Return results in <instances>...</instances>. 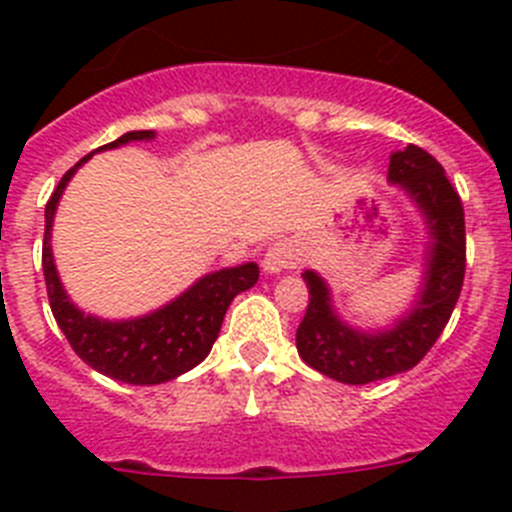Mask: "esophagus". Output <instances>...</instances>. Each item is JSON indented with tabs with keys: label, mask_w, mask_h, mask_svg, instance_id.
<instances>
[{
	"label": "esophagus",
	"mask_w": 512,
	"mask_h": 512,
	"mask_svg": "<svg viewBox=\"0 0 512 512\" xmlns=\"http://www.w3.org/2000/svg\"><path fill=\"white\" fill-rule=\"evenodd\" d=\"M300 259L302 251L295 241H277L266 248L261 266H264L266 274H282L287 269H295Z\"/></svg>",
	"instance_id": "1"
}]
</instances>
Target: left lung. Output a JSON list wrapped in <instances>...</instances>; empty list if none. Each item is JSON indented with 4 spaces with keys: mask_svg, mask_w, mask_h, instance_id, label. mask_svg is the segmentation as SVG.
Masks as SVG:
<instances>
[{
    "mask_svg": "<svg viewBox=\"0 0 512 512\" xmlns=\"http://www.w3.org/2000/svg\"><path fill=\"white\" fill-rule=\"evenodd\" d=\"M387 182L413 202L428 238L423 279L405 315L387 328H356L338 315L318 271L302 274L310 305L297 328V351L307 366L343 384H369L413 369L446 328L464 284V207L443 166L423 148L408 146L390 156Z\"/></svg>",
    "mask_w": 512,
    "mask_h": 512,
    "instance_id": "1",
    "label": "left lung"
}]
</instances>
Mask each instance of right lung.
Listing matches in <instances>:
<instances>
[{"label":"right lung","instance_id":"1","mask_svg":"<svg viewBox=\"0 0 512 512\" xmlns=\"http://www.w3.org/2000/svg\"><path fill=\"white\" fill-rule=\"evenodd\" d=\"M153 138H156L153 130H130L97 151H112V148L128 146L133 140ZM89 158L92 153L63 174L56 192L45 205L43 274L53 318L63 330V336L69 338L79 359L87 361L104 377L125 384L169 382L205 361L212 343L217 341V333H220V325H223L233 297L259 282V264L246 261V264L230 266V269L210 271L197 279L192 287L184 289L182 295L158 310L140 315V318L104 320L99 315L84 312L66 295L61 277H58L51 248V230L63 189L71 182L76 169L87 164Z\"/></svg>","mask_w":512,"mask_h":512}]
</instances>
